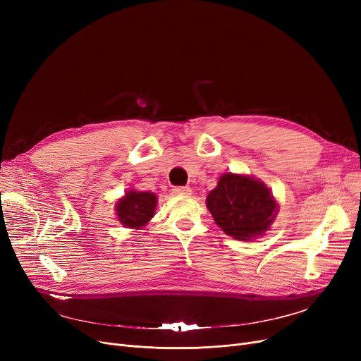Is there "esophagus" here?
Returning <instances> with one entry per match:
<instances>
[{
  "label": "esophagus",
  "mask_w": 361,
  "mask_h": 361,
  "mask_svg": "<svg viewBox=\"0 0 361 361\" xmlns=\"http://www.w3.org/2000/svg\"><path fill=\"white\" fill-rule=\"evenodd\" d=\"M173 193L178 195V196H188L192 195V188L188 185H183V187H174L173 188Z\"/></svg>",
  "instance_id": "obj_1"
}]
</instances>
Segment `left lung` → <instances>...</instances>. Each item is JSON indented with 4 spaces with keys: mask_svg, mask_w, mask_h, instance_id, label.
<instances>
[{
    "mask_svg": "<svg viewBox=\"0 0 361 361\" xmlns=\"http://www.w3.org/2000/svg\"><path fill=\"white\" fill-rule=\"evenodd\" d=\"M216 225L235 240L249 241L271 228L278 203L269 188L249 176L226 173L206 197Z\"/></svg>",
    "mask_w": 361,
    "mask_h": 361,
    "instance_id": "left-lung-1",
    "label": "left lung"
}]
</instances>
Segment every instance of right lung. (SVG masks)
<instances>
[{
	"label": "right lung",
	"instance_id": "right-lung-1",
	"mask_svg": "<svg viewBox=\"0 0 361 361\" xmlns=\"http://www.w3.org/2000/svg\"><path fill=\"white\" fill-rule=\"evenodd\" d=\"M157 203L158 197L155 193L137 192L131 188L116 204L117 218L126 228L140 230L154 218Z\"/></svg>",
	"mask_w": 361,
	"mask_h": 361
}]
</instances>
